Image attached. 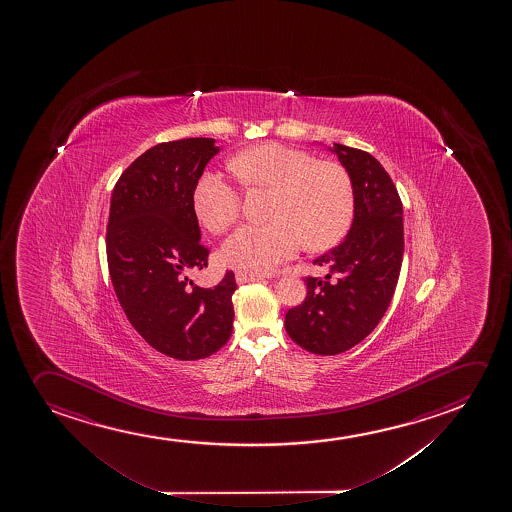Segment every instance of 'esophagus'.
I'll list each match as a JSON object with an SVG mask.
<instances>
[{
	"mask_svg": "<svg viewBox=\"0 0 512 512\" xmlns=\"http://www.w3.org/2000/svg\"><path fill=\"white\" fill-rule=\"evenodd\" d=\"M235 279H237V284H247V282H259V280H263V275H259V273L239 272L235 275Z\"/></svg>",
	"mask_w": 512,
	"mask_h": 512,
	"instance_id": "1",
	"label": "esophagus"
}]
</instances>
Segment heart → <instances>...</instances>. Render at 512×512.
I'll use <instances>...</instances> for the list:
<instances>
[{
	"label": "heart",
	"instance_id": "1",
	"mask_svg": "<svg viewBox=\"0 0 512 512\" xmlns=\"http://www.w3.org/2000/svg\"><path fill=\"white\" fill-rule=\"evenodd\" d=\"M230 171L247 188L272 191L265 225L242 226L219 249L225 266L268 272L293 258L303 244L329 249L347 235L355 214L354 181L336 162L308 151L263 143L230 160ZM239 191L216 172H205L193 191V211L211 233H225L239 219Z\"/></svg>",
	"mask_w": 512,
	"mask_h": 512
}]
</instances>
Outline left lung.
I'll return each mask as SVG.
<instances>
[{
	"label": "left lung",
	"instance_id": "1",
	"mask_svg": "<svg viewBox=\"0 0 512 512\" xmlns=\"http://www.w3.org/2000/svg\"><path fill=\"white\" fill-rule=\"evenodd\" d=\"M329 150L354 181V221L340 246L314 261L328 266V275L307 277V298L286 314L291 340L317 355L341 354L378 326L396 291L404 253L401 198L382 164L368 151L343 144Z\"/></svg>",
	"mask_w": 512,
	"mask_h": 512
}]
</instances>
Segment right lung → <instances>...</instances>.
I'll return each mask as SVG.
<instances>
[{"mask_svg": "<svg viewBox=\"0 0 512 512\" xmlns=\"http://www.w3.org/2000/svg\"><path fill=\"white\" fill-rule=\"evenodd\" d=\"M211 137L160 143L125 169L111 195L106 253L116 298L148 345L179 361L218 352L232 336L235 275L205 289L193 191L219 148Z\"/></svg>", "mask_w": 512, "mask_h": 512, "instance_id": "add662e5", "label": "right lung"}]
</instances>
